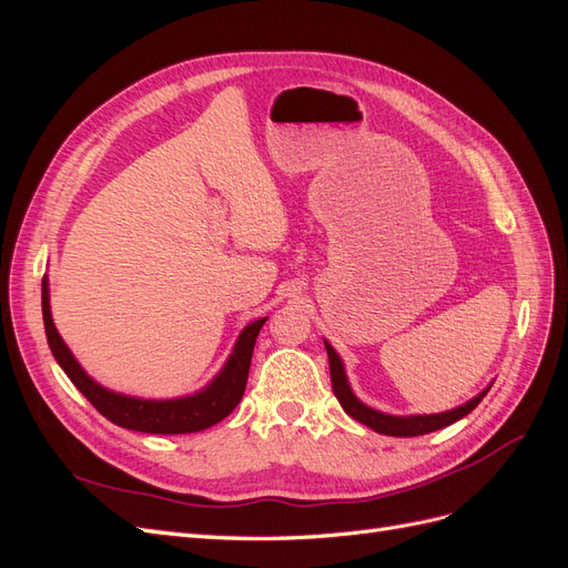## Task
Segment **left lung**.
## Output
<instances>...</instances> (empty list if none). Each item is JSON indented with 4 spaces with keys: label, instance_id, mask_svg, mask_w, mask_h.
<instances>
[{
    "label": "left lung",
    "instance_id": "obj_1",
    "mask_svg": "<svg viewBox=\"0 0 568 568\" xmlns=\"http://www.w3.org/2000/svg\"><path fill=\"white\" fill-rule=\"evenodd\" d=\"M324 348L326 355H329V372H332V388L334 395L338 398L341 407L346 409V415H351L353 419H357L359 424L369 426L372 432L376 434H384V436H400V438H409V436H424V434H432L438 432L443 426H450L457 419L467 417L469 412L486 398V393L490 390L484 388L480 390L476 398H471L469 403H464L455 409L448 412H438V415H407V417H395V415H386V412L374 409L369 405H365L363 400L357 398L353 393L351 384H348V376H346V367H343V359L341 355L334 351V346L329 341L324 338Z\"/></svg>",
    "mask_w": 568,
    "mask_h": 568
}]
</instances>
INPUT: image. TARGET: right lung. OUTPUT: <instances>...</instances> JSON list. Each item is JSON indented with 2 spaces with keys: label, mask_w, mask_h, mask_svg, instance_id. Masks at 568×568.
<instances>
[{
  "label": "right lung",
  "mask_w": 568,
  "mask_h": 568,
  "mask_svg": "<svg viewBox=\"0 0 568 568\" xmlns=\"http://www.w3.org/2000/svg\"><path fill=\"white\" fill-rule=\"evenodd\" d=\"M42 317H44V332H47L51 355H54V359L65 372L68 379L75 384V388L109 422L130 428V432H142V434H196L225 419L239 405V400H242L246 382H248L255 338L261 334L263 324L267 322V317H261L244 326V332L239 334L227 363L222 365V369L215 374V379L211 384H205L196 393L182 395V398L153 400V398H136V395L115 393L94 382L92 376L82 369L71 348L65 346V341L57 332L54 320H51L47 277L42 280Z\"/></svg>",
  "instance_id": "add662e5"
}]
</instances>
